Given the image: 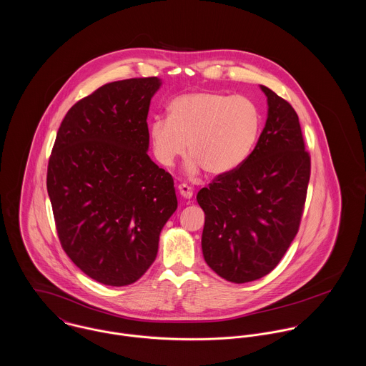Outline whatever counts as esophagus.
<instances>
[{
  "label": "esophagus",
  "instance_id": "34e87169",
  "mask_svg": "<svg viewBox=\"0 0 366 366\" xmlns=\"http://www.w3.org/2000/svg\"><path fill=\"white\" fill-rule=\"evenodd\" d=\"M179 192L184 199H192L193 197V187H190L189 184L183 183L179 186Z\"/></svg>",
  "mask_w": 366,
  "mask_h": 366
}]
</instances>
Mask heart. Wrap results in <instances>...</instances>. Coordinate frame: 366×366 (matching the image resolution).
Segmentation results:
<instances>
[{"label": "heart", "mask_w": 366, "mask_h": 366, "mask_svg": "<svg viewBox=\"0 0 366 366\" xmlns=\"http://www.w3.org/2000/svg\"><path fill=\"white\" fill-rule=\"evenodd\" d=\"M167 118H155L149 138L157 160L173 166L187 149L190 170L203 166L211 174H224L251 155L261 131V112L244 96L194 92L177 96L167 105Z\"/></svg>", "instance_id": "obj_1"}]
</instances>
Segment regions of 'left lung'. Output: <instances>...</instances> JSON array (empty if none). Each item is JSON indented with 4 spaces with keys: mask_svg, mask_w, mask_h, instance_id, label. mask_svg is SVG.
I'll use <instances>...</instances> for the list:
<instances>
[{
    "mask_svg": "<svg viewBox=\"0 0 366 366\" xmlns=\"http://www.w3.org/2000/svg\"><path fill=\"white\" fill-rule=\"evenodd\" d=\"M267 119L255 149L197 193L209 267L232 283L270 273L295 239L307 196L310 155L295 108L270 89Z\"/></svg>",
    "mask_w": 366,
    "mask_h": 366,
    "instance_id": "obj_1",
    "label": "left lung"
}]
</instances>
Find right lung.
Segmentation results:
<instances>
[{"label": "right lung", "instance_id": "right-lung-1", "mask_svg": "<svg viewBox=\"0 0 366 366\" xmlns=\"http://www.w3.org/2000/svg\"><path fill=\"white\" fill-rule=\"evenodd\" d=\"M157 77L107 83L63 118L46 187L66 255L107 286L137 282L177 209L170 173L148 157V111Z\"/></svg>", "mask_w": 366, "mask_h": 366}]
</instances>
